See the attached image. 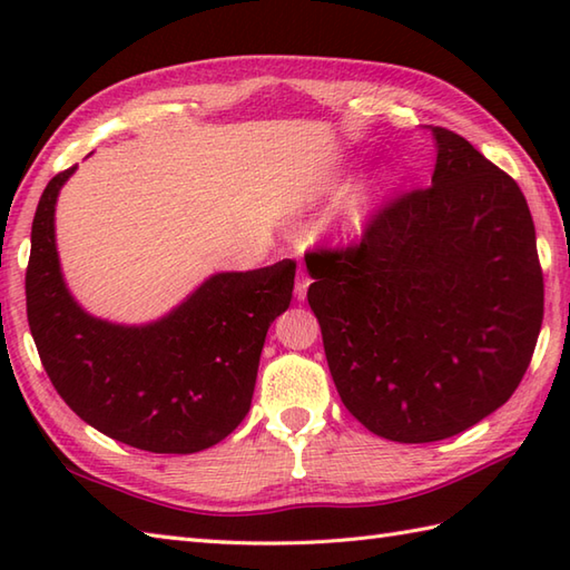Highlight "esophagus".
I'll return each instance as SVG.
<instances>
[{"label": "esophagus", "mask_w": 570, "mask_h": 570, "mask_svg": "<svg viewBox=\"0 0 570 570\" xmlns=\"http://www.w3.org/2000/svg\"><path fill=\"white\" fill-rule=\"evenodd\" d=\"M308 286H311V278H308L304 272H298V276H296V288H294V294H296L298 301L306 298Z\"/></svg>", "instance_id": "esophagus-1"}]
</instances>
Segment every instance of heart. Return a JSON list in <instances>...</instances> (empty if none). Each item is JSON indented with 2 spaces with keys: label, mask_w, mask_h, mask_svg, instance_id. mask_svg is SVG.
I'll list each match as a JSON object with an SVG mask.
<instances>
[{
  "label": "heart",
  "mask_w": 570,
  "mask_h": 570,
  "mask_svg": "<svg viewBox=\"0 0 570 570\" xmlns=\"http://www.w3.org/2000/svg\"><path fill=\"white\" fill-rule=\"evenodd\" d=\"M390 184V178H380V184L374 186L372 190H355L350 193L345 198L343 208H341V217H337V229H341L343 235L353 237L365 233V227L372 220V213H374V205H377L380 193Z\"/></svg>",
  "instance_id": "obj_1"
}]
</instances>
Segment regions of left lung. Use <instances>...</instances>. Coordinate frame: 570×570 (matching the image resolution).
<instances>
[{
    "instance_id": "obj_1",
    "label": "left lung",
    "mask_w": 570,
    "mask_h": 570,
    "mask_svg": "<svg viewBox=\"0 0 570 570\" xmlns=\"http://www.w3.org/2000/svg\"><path fill=\"white\" fill-rule=\"evenodd\" d=\"M431 135V188L386 205L360 245L313 254L308 288L345 409L399 443L451 439L500 409L543 318L522 190L463 137Z\"/></svg>"
}]
</instances>
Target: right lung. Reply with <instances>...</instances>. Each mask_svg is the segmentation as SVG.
Listing matches in <instances>:
<instances>
[{"instance_id": "1", "label": "right lung", "mask_w": 570, "mask_h": 570, "mask_svg": "<svg viewBox=\"0 0 570 570\" xmlns=\"http://www.w3.org/2000/svg\"><path fill=\"white\" fill-rule=\"evenodd\" d=\"M78 166L48 180L31 225L27 316L56 392L92 429L149 453H198L252 406L269 325L292 304L296 262L217 272L166 316L112 323L63 278L56 203Z\"/></svg>"}]
</instances>
